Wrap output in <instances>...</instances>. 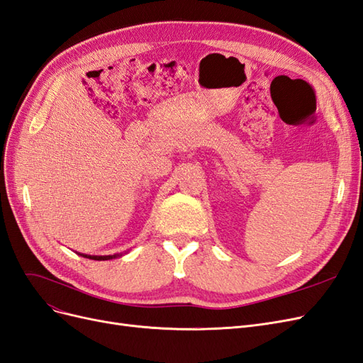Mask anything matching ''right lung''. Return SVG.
<instances>
[{
  "label": "right lung",
  "instance_id": "obj_1",
  "mask_svg": "<svg viewBox=\"0 0 363 363\" xmlns=\"http://www.w3.org/2000/svg\"><path fill=\"white\" fill-rule=\"evenodd\" d=\"M80 256L87 257V259H92V260H111V259L118 257L119 255H113V256H89V255H80Z\"/></svg>",
  "mask_w": 363,
  "mask_h": 363
}]
</instances>
